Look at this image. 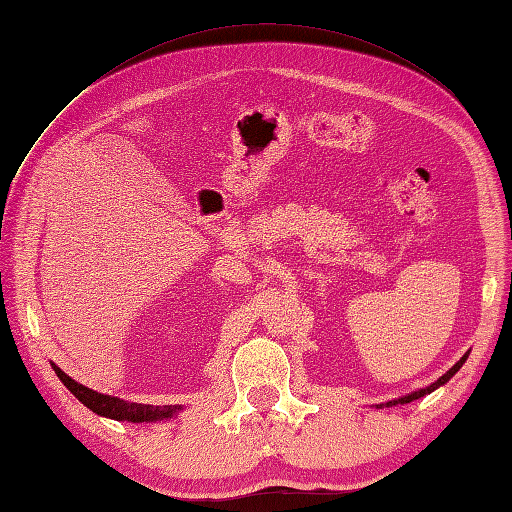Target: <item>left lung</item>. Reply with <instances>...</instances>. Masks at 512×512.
<instances>
[{"mask_svg": "<svg viewBox=\"0 0 512 512\" xmlns=\"http://www.w3.org/2000/svg\"><path fill=\"white\" fill-rule=\"evenodd\" d=\"M468 356H470V352H466V354H463L461 356V359L451 367V369H448L446 371V374L444 376H440L436 382H431L429 386H425V389H418V391H412V393H408V395H404V397H399V399H391V401H386V404H378L376 408H393V406H397V404H401V406H404V404H410V401H414V399H421V397H425V395H429V393H433V391H436V389H440V386H444L448 380H451L455 374H457V371L463 367V363H466L468 361Z\"/></svg>", "mask_w": 512, "mask_h": 512, "instance_id": "8db88e82", "label": "left lung"}]
</instances>
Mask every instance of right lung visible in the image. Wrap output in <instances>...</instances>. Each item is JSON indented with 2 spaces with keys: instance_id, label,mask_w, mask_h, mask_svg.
I'll use <instances>...</instances> for the list:
<instances>
[{
  "instance_id": "obj_1",
  "label": "right lung",
  "mask_w": 512,
  "mask_h": 512,
  "mask_svg": "<svg viewBox=\"0 0 512 512\" xmlns=\"http://www.w3.org/2000/svg\"><path fill=\"white\" fill-rule=\"evenodd\" d=\"M57 378L64 382L66 389L87 406L91 412H96L104 418H113V421H128V423H153V421H166V418L177 416L183 406H149V404H130L126 399H119L113 395H104L94 389H87L81 382L72 380L64 374L55 363H51Z\"/></svg>"
}]
</instances>
